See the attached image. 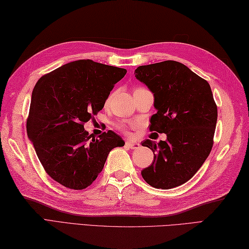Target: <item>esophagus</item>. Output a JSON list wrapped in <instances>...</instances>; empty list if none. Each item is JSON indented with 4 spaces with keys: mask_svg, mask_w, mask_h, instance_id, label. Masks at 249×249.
I'll return each mask as SVG.
<instances>
[{
    "mask_svg": "<svg viewBox=\"0 0 249 249\" xmlns=\"http://www.w3.org/2000/svg\"><path fill=\"white\" fill-rule=\"evenodd\" d=\"M126 146H128L129 149H131V150H135V149H138V147L140 146V144L139 143H137V142H133V141H130V140H127L126 141Z\"/></svg>",
    "mask_w": 249,
    "mask_h": 249,
    "instance_id": "esophagus-1",
    "label": "esophagus"
}]
</instances>
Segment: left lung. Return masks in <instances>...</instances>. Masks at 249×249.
I'll list each match as a JSON object with an SVG mask.
<instances>
[{"mask_svg": "<svg viewBox=\"0 0 249 249\" xmlns=\"http://www.w3.org/2000/svg\"><path fill=\"white\" fill-rule=\"evenodd\" d=\"M135 77L154 96L157 112L151 116V131L167 135L158 143L142 142L154 153L142 178L155 188L179 186L195 176L212 150L217 122L212 89L208 81L176 61L139 66Z\"/></svg>", "mask_w": 249, "mask_h": 249, "instance_id": "obj_1", "label": "left lung"}]
</instances>
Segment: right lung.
I'll return each instance as SVG.
<instances>
[{
    "label": "right lung",
    "mask_w": 249,
    "mask_h": 249,
    "mask_svg": "<svg viewBox=\"0 0 249 249\" xmlns=\"http://www.w3.org/2000/svg\"><path fill=\"white\" fill-rule=\"evenodd\" d=\"M127 71L91 60L73 61L41 77L32 93L26 131L46 172L63 186L87 188L110 151L124 140L108 130L92 140L83 127L104 108Z\"/></svg>",
    "instance_id": "add662e5"
}]
</instances>
